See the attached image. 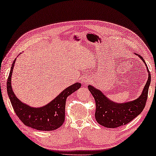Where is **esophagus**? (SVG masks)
I'll return each instance as SVG.
<instances>
[{
  "instance_id": "obj_1",
  "label": "esophagus",
  "mask_w": 156,
  "mask_h": 156,
  "mask_svg": "<svg viewBox=\"0 0 156 156\" xmlns=\"http://www.w3.org/2000/svg\"><path fill=\"white\" fill-rule=\"evenodd\" d=\"M81 81H82L83 83L87 84L90 81V76H84L83 77H82V80H81Z\"/></svg>"
}]
</instances>
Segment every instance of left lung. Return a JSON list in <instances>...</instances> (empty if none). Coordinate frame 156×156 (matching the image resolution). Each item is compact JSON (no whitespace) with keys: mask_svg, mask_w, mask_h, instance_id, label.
Returning a JSON list of instances; mask_svg holds the SVG:
<instances>
[{"mask_svg":"<svg viewBox=\"0 0 156 156\" xmlns=\"http://www.w3.org/2000/svg\"><path fill=\"white\" fill-rule=\"evenodd\" d=\"M137 55L147 66L142 56ZM147 68L149 72L147 83L141 95L134 101L122 104L115 103L109 100L98 89L92 86H88V90L95 98L96 103L95 116L97 122L99 124L107 128H117L129 123L142 113L146 105L148 91L151 83V74L148 67Z\"/></svg>","mask_w":156,"mask_h":156,"instance_id":"obj_1","label":"left lung"}]
</instances>
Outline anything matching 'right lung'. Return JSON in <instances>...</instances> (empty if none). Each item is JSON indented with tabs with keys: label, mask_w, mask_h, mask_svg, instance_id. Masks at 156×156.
Returning a JSON list of instances; mask_svg holds the SVG:
<instances>
[{
	"label": "right lung",
	"mask_w": 156,
	"mask_h": 156,
	"mask_svg": "<svg viewBox=\"0 0 156 156\" xmlns=\"http://www.w3.org/2000/svg\"><path fill=\"white\" fill-rule=\"evenodd\" d=\"M14 59L7 81V90L15 113L25 126L39 131H54L59 128L65 121V106L68 96L81 87V83H76L69 86L55 99L41 108H33L22 103L12 90L11 76L13 71Z\"/></svg>",
	"instance_id": "add662e5"
}]
</instances>
